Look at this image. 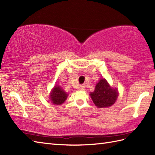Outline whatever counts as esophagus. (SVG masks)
Returning <instances> with one entry per match:
<instances>
[{
    "instance_id": "esophagus-1",
    "label": "esophagus",
    "mask_w": 155,
    "mask_h": 155,
    "mask_svg": "<svg viewBox=\"0 0 155 155\" xmlns=\"http://www.w3.org/2000/svg\"><path fill=\"white\" fill-rule=\"evenodd\" d=\"M85 89V86L83 85H80V86L78 87V89L79 90H84V89Z\"/></svg>"
}]
</instances>
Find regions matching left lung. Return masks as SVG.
<instances>
[{"label": "left lung", "instance_id": "left-lung-1", "mask_svg": "<svg viewBox=\"0 0 155 155\" xmlns=\"http://www.w3.org/2000/svg\"><path fill=\"white\" fill-rule=\"evenodd\" d=\"M118 93L116 89L109 86L105 79H101L97 84L90 96L95 105L99 108H106L115 104Z\"/></svg>", "mask_w": 155, "mask_h": 155}]
</instances>
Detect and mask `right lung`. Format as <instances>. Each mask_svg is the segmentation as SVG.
Returning <instances> with one entry per match:
<instances>
[{
	"label": "right lung",
	"instance_id": "1",
	"mask_svg": "<svg viewBox=\"0 0 155 155\" xmlns=\"http://www.w3.org/2000/svg\"><path fill=\"white\" fill-rule=\"evenodd\" d=\"M68 94L60 86H55L50 95V100L54 104L61 105L66 101Z\"/></svg>",
	"mask_w": 155,
	"mask_h": 155
}]
</instances>
